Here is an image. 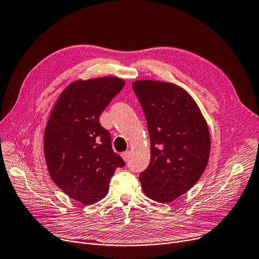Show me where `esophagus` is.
Returning a JSON list of instances; mask_svg holds the SVG:
<instances>
[{
	"label": "esophagus",
	"mask_w": 259,
	"mask_h": 259,
	"mask_svg": "<svg viewBox=\"0 0 259 259\" xmlns=\"http://www.w3.org/2000/svg\"><path fill=\"white\" fill-rule=\"evenodd\" d=\"M121 156H122V158H123V160H124V161H127V160L130 159V152H128V151L123 152V153L121 154Z\"/></svg>",
	"instance_id": "34e87169"
}]
</instances>
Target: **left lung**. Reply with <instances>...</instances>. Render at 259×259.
Returning a JSON list of instances; mask_svg holds the SVG:
<instances>
[{
    "label": "left lung",
    "mask_w": 259,
    "mask_h": 259,
    "mask_svg": "<svg viewBox=\"0 0 259 259\" xmlns=\"http://www.w3.org/2000/svg\"><path fill=\"white\" fill-rule=\"evenodd\" d=\"M147 123L151 161L139 179L158 202H170L199 180L210 157V132L198 105L179 86L160 81L133 83Z\"/></svg>",
    "instance_id": "left-lung-1"
}]
</instances>
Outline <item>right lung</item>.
I'll list each match as a JSON object with an SVG mask.
<instances>
[{
  "label": "right lung",
  "mask_w": 259,
  "mask_h": 259,
  "mask_svg": "<svg viewBox=\"0 0 259 259\" xmlns=\"http://www.w3.org/2000/svg\"><path fill=\"white\" fill-rule=\"evenodd\" d=\"M124 84L116 77L72 82L47 122L44 156L49 175L70 198L86 205L104 198L116 168L125 165L99 121Z\"/></svg>",
  "instance_id": "1"
}]
</instances>
